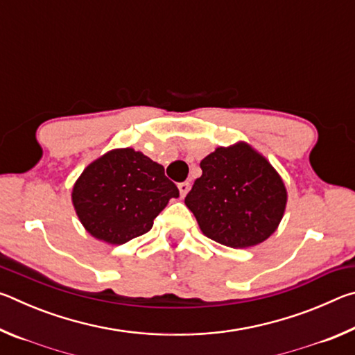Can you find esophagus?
<instances>
[{"instance_id": "esophagus-1", "label": "esophagus", "mask_w": 355, "mask_h": 355, "mask_svg": "<svg viewBox=\"0 0 355 355\" xmlns=\"http://www.w3.org/2000/svg\"><path fill=\"white\" fill-rule=\"evenodd\" d=\"M191 189V184L188 183V182H183V183H180L178 184V191H180V197H182V199H183V197L186 196V194H188V191Z\"/></svg>"}]
</instances>
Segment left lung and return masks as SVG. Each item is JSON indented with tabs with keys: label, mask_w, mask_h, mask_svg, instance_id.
Here are the masks:
<instances>
[{
	"label": "left lung",
	"mask_w": 355,
	"mask_h": 355,
	"mask_svg": "<svg viewBox=\"0 0 355 355\" xmlns=\"http://www.w3.org/2000/svg\"><path fill=\"white\" fill-rule=\"evenodd\" d=\"M200 169L184 203L203 235L233 249L252 248L272 235L284 218L286 189L264 156L238 142L216 148Z\"/></svg>",
	"instance_id": "8db88e82"
}]
</instances>
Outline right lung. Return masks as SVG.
Masks as SVG:
<instances>
[{
	"instance_id": "1",
	"label": "right lung",
	"mask_w": 355,
	"mask_h": 355,
	"mask_svg": "<svg viewBox=\"0 0 355 355\" xmlns=\"http://www.w3.org/2000/svg\"><path fill=\"white\" fill-rule=\"evenodd\" d=\"M178 188L164 167L133 148H116L83 171L71 202L84 228L110 244L147 233Z\"/></svg>"
}]
</instances>
